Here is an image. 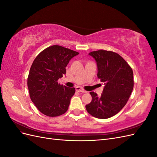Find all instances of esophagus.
<instances>
[{
    "label": "esophagus",
    "instance_id": "34e87169",
    "mask_svg": "<svg viewBox=\"0 0 157 157\" xmlns=\"http://www.w3.org/2000/svg\"><path fill=\"white\" fill-rule=\"evenodd\" d=\"M75 89H76V91H77V92H82V93H86V92H87L86 91H85L84 90L82 89L81 88H80V87H78V86L76 87Z\"/></svg>",
    "mask_w": 157,
    "mask_h": 157
}]
</instances>
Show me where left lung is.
<instances>
[{
  "label": "left lung",
  "mask_w": 157,
  "mask_h": 157,
  "mask_svg": "<svg viewBox=\"0 0 157 157\" xmlns=\"http://www.w3.org/2000/svg\"><path fill=\"white\" fill-rule=\"evenodd\" d=\"M98 67V77L103 82L101 96L90 92L92 101L86 105L93 117L105 119L113 117L125 106L134 88V74L132 68L115 52L98 50L90 52Z\"/></svg>",
  "instance_id": "left-lung-1"
}]
</instances>
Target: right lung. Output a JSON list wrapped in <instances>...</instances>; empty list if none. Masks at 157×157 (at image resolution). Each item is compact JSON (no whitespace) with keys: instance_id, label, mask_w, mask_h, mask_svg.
I'll use <instances>...</instances> for the list:
<instances>
[{"instance_id":"1","label":"right lung","mask_w":157,"mask_h":157,"mask_svg":"<svg viewBox=\"0 0 157 157\" xmlns=\"http://www.w3.org/2000/svg\"><path fill=\"white\" fill-rule=\"evenodd\" d=\"M78 52L54 45L36 56L31 65L27 78L31 101L36 108L48 117H58L67 111L75 88L58 84L65 75L69 61Z\"/></svg>"}]
</instances>
